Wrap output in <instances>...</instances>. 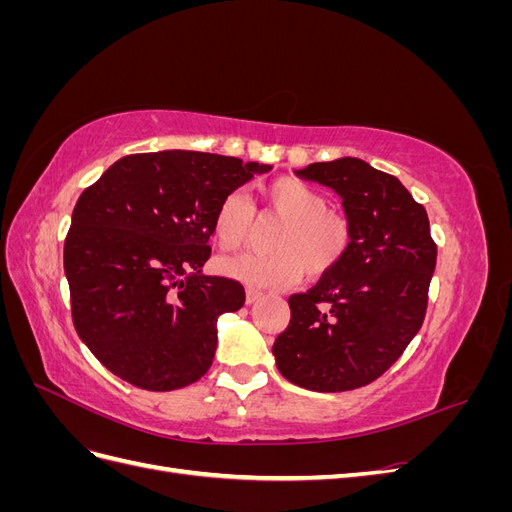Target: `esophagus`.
Listing matches in <instances>:
<instances>
[{
    "mask_svg": "<svg viewBox=\"0 0 512 512\" xmlns=\"http://www.w3.org/2000/svg\"><path fill=\"white\" fill-rule=\"evenodd\" d=\"M260 297H262V292H260V290H256V288H247V292H245V303H247V305H252V303H256Z\"/></svg>",
    "mask_w": 512,
    "mask_h": 512,
    "instance_id": "1",
    "label": "esophagus"
}]
</instances>
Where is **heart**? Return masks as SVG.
<instances>
[{
    "mask_svg": "<svg viewBox=\"0 0 512 512\" xmlns=\"http://www.w3.org/2000/svg\"><path fill=\"white\" fill-rule=\"evenodd\" d=\"M267 211L282 218L269 241L271 254H239L218 260V271L252 288H288L309 277L329 273L346 256L352 228L342 213L327 209L312 185L282 177L260 190ZM254 228V209L241 192L222 198L213 218V237L224 252L247 243Z\"/></svg>",
    "mask_w": 512,
    "mask_h": 512,
    "instance_id": "heart-1",
    "label": "heart"
}]
</instances>
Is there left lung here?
Here are the masks:
<instances>
[{"mask_svg":"<svg viewBox=\"0 0 512 512\" xmlns=\"http://www.w3.org/2000/svg\"><path fill=\"white\" fill-rule=\"evenodd\" d=\"M294 175L342 198L352 243L314 288L288 299L275 363L307 391L359 389L399 359L425 320L438 256L427 211L397 177L359 158L314 162Z\"/></svg>","mask_w":512,"mask_h":512,"instance_id":"obj_1","label":"left lung"}]
</instances>
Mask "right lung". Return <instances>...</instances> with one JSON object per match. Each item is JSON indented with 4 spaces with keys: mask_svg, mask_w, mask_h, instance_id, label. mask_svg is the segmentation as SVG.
<instances>
[{
    "mask_svg": "<svg viewBox=\"0 0 512 512\" xmlns=\"http://www.w3.org/2000/svg\"><path fill=\"white\" fill-rule=\"evenodd\" d=\"M271 164L200 151L136 153L81 194L64 245L72 320L115 376L145 391L203 378L239 282L205 275L222 198Z\"/></svg>",
    "mask_w": 512,
    "mask_h": 512,
    "instance_id": "add662e5",
    "label": "right lung"
}]
</instances>
